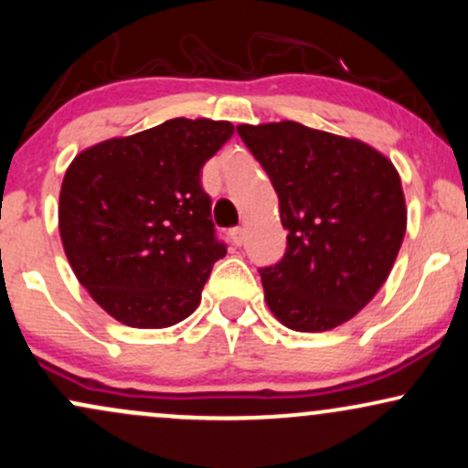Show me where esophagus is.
I'll list each match as a JSON object with an SVG mask.
<instances>
[{
    "mask_svg": "<svg viewBox=\"0 0 468 468\" xmlns=\"http://www.w3.org/2000/svg\"><path fill=\"white\" fill-rule=\"evenodd\" d=\"M230 241H233L235 246H239L241 241H244V229L241 227H235V229H230Z\"/></svg>",
    "mask_w": 468,
    "mask_h": 468,
    "instance_id": "34e87169",
    "label": "esophagus"
}]
</instances>
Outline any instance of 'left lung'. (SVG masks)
Returning <instances> with one entry per match:
<instances>
[{
	"label": "left lung",
	"instance_id": "left-lung-1",
	"mask_svg": "<svg viewBox=\"0 0 468 468\" xmlns=\"http://www.w3.org/2000/svg\"><path fill=\"white\" fill-rule=\"evenodd\" d=\"M279 197L283 260L261 268L271 313L290 330H335L374 299L407 230L400 176L358 138L282 121L238 125Z\"/></svg>",
	"mask_w": 468,
	"mask_h": 468
}]
</instances>
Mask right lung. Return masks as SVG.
I'll use <instances>...</instances> for the list:
<instances>
[{"label":"right lung","instance_id":"obj_1","mask_svg":"<svg viewBox=\"0 0 468 468\" xmlns=\"http://www.w3.org/2000/svg\"><path fill=\"white\" fill-rule=\"evenodd\" d=\"M233 132L229 121L171 118L69 163L58 193L63 250L116 321L158 330L200 305L213 264L227 255L200 171Z\"/></svg>","mask_w":468,"mask_h":468}]
</instances>
